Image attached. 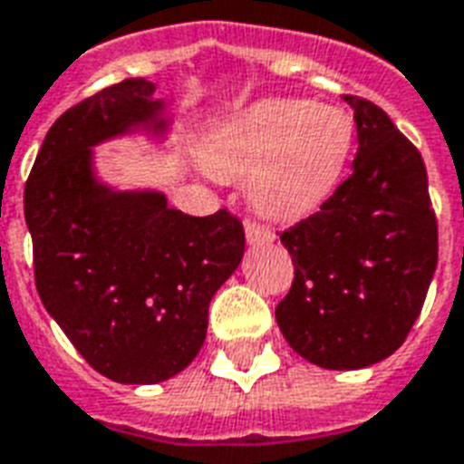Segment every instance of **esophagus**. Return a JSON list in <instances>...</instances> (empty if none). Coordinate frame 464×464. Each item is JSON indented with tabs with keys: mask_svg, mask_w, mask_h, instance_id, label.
Listing matches in <instances>:
<instances>
[{
	"mask_svg": "<svg viewBox=\"0 0 464 464\" xmlns=\"http://www.w3.org/2000/svg\"><path fill=\"white\" fill-rule=\"evenodd\" d=\"M244 235H246V242L249 244H264V242H271L273 239V232L266 225L256 220H244Z\"/></svg>",
	"mask_w": 464,
	"mask_h": 464,
	"instance_id": "obj_1",
	"label": "esophagus"
}]
</instances>
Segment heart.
Listing matches in <instances>:
<instances>
[{
	"label": "heart",
	"instance_id": "1",
	"mask_svg": "<svg viewBox=\"0 0 464 464\" xmlns=\"http://www.w3.org/2000/svg\"><path fill=\"white\" fill-rule=\"evenodd\" d=\"M353 147V123L336 106L264 99L222 121L203 147L220 179H244L254 206L293 220L314 213L341 181Z\"/></svg>",
	"mask_w": 464,
	"mask_h": 464
}]
</instances>
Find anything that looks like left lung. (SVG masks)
Instances as JSON below:
<instances>
[{
  "instance_id": "1",
  "label": "left lung",
  "mask_w": 464,
  "mask_h": 464,
  "mask_svg": "<svg viewBox=\"0 0 464 464\" xmlns=\"http://www.w3.org/2000/svg\"><path fill=\"white\" fill-rule=\"evenodd\" d=\"M353 109V171L319 210L281 232L295 266L276 322L295 353L319 368L355 370L404 343L438 264V222L421 152L385 111Z\"/></svg>"
}]
</instances>
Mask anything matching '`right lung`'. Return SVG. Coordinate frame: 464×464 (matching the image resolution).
<instances>
[{"label":"right lung","mask_w":464,"mask_h":464,"mask_svg":"<svg viewBox=\"0 0 464 464\" xmlns=\"http://www.w3.org/2000/svg\"><path fill=\"white\" fill-rule=\"evenodd\" d=\"M154 84L102 89L48 130L24 191L35 288L96 372L123 385L174 378L198 355L208 307L244 254L225 208L193 218L154 191L96 181L92 147L150 125L164 130Z\"/></svg>","instance_id":"1"}]
</instances>
